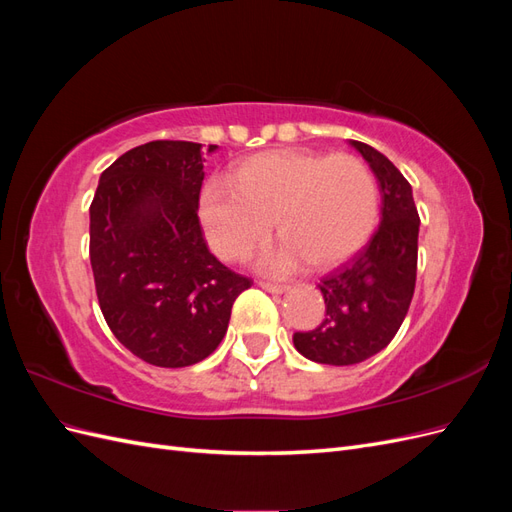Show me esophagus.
<instances>
[{
	"label": "esophagus",
	"instance_id": "esophagus-1",
	"mask_svg": "<svg viewBox=\"0 0 512 512\" xmlns=\"http://www.w3.org/2000/svg\"><path fill=\"white\" fill-rule=\"evenodd\" d=\"M258 286L271 294H284L288 290V286H284V284H271V282H258Z\"/></svg>",
	"mask_w": 512,
	"mask_h": 512
}]
</instances>
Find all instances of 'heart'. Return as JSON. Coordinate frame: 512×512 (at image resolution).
Here are the masks:
<instances>
[{
    "label": "heart",
    "mask_w": 512,
    "mask_h": 512,
    "mask_svg": "<svg viewBox=\"0 0 512 512\" xmlns=\"http://www.w3.org/2000/svg\"><path fill=\"white\" fill-rule=\"evenodd\" d=\"M378 211V183L365 162L307 149L256 153L230 177H211L198 200L205 237L224 260L265 241L277 220L284 237L256 260L269 273L348 260L371 237Z\"/></svg>",
    "instance_id": "1"
}]
</instances>
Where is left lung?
I'll use <instances>...</instances> for the list:
<instances>
[{
	"instance_id": "1",
	"label": "left lung",
	"mask_w": 512,
	"mask_h": 512,
	"mask_svg": "<svg viewBox=\"0 0 512 512\" xmlns=\"http://www.w3.org/2000/svg\"><path fill=\"white\" fill-rule=\"evenodd\" d=\"M350 145L378 179L380 226L363 250L320 280L327 305L320 327L292 335L294 348L322 365H354L389 346L408 314L416 284L421 220L410 183L374 147L359 141Z\"/></svg>"
}]
</instances>
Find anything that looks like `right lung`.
<instances>
[{"label": "right lung", "mask_w": 512, "mask_h": 512, "mask_svg": "<svg viewBox=\"0 0 512 512\" xmlns=\"http://www.w3.org/2000/svg\"><path fill=\"white\" fill-rule=\"evenodd\" d=\"M203 162L200 143L134 147L100 175L89 207V258L104 320L149 365L207 359L226 335L232 303L252 286L205 243Z\"/></svg>", "instance_id": "obj_1"}]
</instances>
